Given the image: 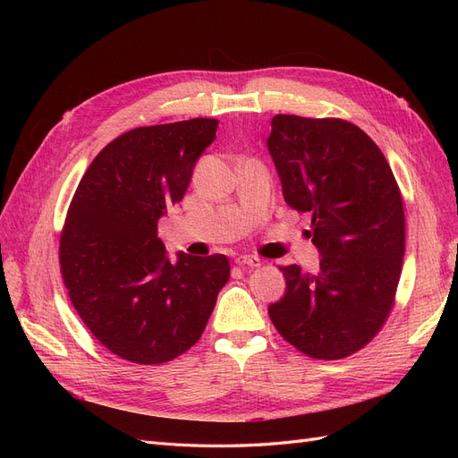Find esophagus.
I'll list each match as a JSON object with an SVG mask.
<instances>
[{
    "label": "esophagus",
    "instance_id": "obj_1",
    "mask_svg": "<svg viewBox=\"0 0 458 458\" xmlns=\"http://www.w3.org/2000/svg\"><path fill=\"white\" fill-rule=\"evenodd\" d=\"M237 263H239V266L259 267L261 266V259L256 258V256H250V254H242V256H237Z\"/></svg>",
    "mask_w": 458,
    "mask_h": 458
}]
</instances>
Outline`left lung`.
<instances>
[{
    "instance_id": "obj_1",
    "label": "left lung",
    "mask_w": 458,
    "mask_h": 458,
    "mask_svg": "<svg viewBox=\"0 0 458 458\" xmlns=\"http://www.w3.org/2000/svg\"><path fill=\"white\" fill-rule=\"evenodd\" d=\"M267 150L290 208L311 216L306 231L318 271L283 267L284 296L269 306L281 336L315 359L361 350L392 310L405 254L403 200L370 137L338 118L276 114Z\"/></svg>"
}]
</instances>
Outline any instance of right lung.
Returning a JSON list of instances; mask_svg holds the SVG:
<instances>
[{"label": "right lung", "instance_id": "add662e5", "mask_svg": "<svg viewBox=\"0 0 458 458\" xmlns=\"http://www.w3.org/2000/svg\"><path fill=\"white\" fill-rule=\"evenodd\" d=\"M216 130L217 120L192 118L122 133L89 164L68 208V294L91 335L126 361L157 365L185 353L229 281L224 254L172 259L158 239V219L183 199Z\"/></svg>", "mask_w": 458, "mask_h": 458}]
</instances>
